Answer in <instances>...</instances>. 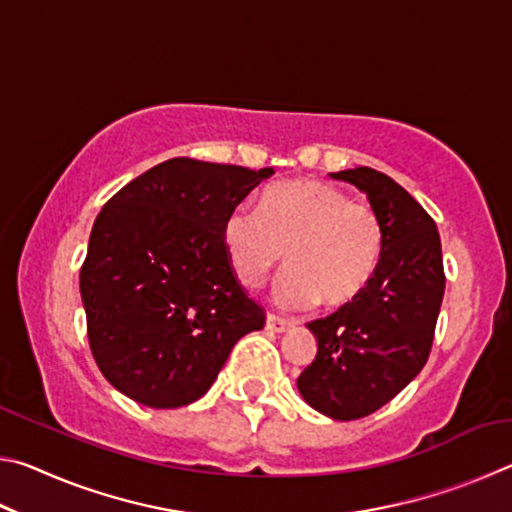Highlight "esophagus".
Here are the masks:
<instances>
[{"mask_svg":"<svg viewBox=\"0 0 512 512\" xmlns=\"http://www.w3.org/2000/svg\"><path fill=\"white\" fill-rule=\"evenodd\" d=\"M291 327H293L291 320L277 318V316H273V314H268V316H266V329H268V332L280 334V332H287V329H291Z\"/></svg>","mask_w":512,"mask_h":512,"instance_id":"1","label":"esophagus"}]
</instances>
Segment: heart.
I'll use <instances>...</instances> for the list:
<instances>
[{
    "mask_svg": "<svg viewBox=\"0 0 512 512\" xmlns=\"http://www.w3.org/2000/svg\"><path fill=\"white\" fill-rule=\"evenodd\" d=\"M221 241L244 287H257L287 257L289 268L273 289L282 307L302 309L318 300L343 307L375 275L384 232L377 212L368 203L350 201L339 187L289 180L266 189L259 212L237 205L225 214Z\"/></svg>",
    "mask_w": 512,
    "mask_h": 512,
    "instance_id": "heart-1",
    "label": "heart"
}]
</instances>
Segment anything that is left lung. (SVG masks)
Listing matches in <instances>:
<instances>
[{"label": "left lung", "instance_id": "obj_1", "mask_svg": "<svg viewBox=\"0 0 512 512\" xmlns=\"http://www.w3.org/2000/svg\"><path fill=\"white\" fill-rule=\"evenodd\" d=\"M366 194L384 246L366 289L332 316L307 323L316 359L298 377L305 402L332 420L375 413L420 375L443 305L440 235L424 207L370 167L329 173Z\"/></svg>", "mask_w": 512, "mask_h": 512}]
</instances>
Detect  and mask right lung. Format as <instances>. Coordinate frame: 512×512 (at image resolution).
<instances>
[{
	"label": "right lung",
	"instance_id": "add662e5",
	"mask_svg": "<svg viewBox=\"0 0 512 512\" xmlns=\"http://www.w3.org/2000/svg\"><path fill=\"white\" fill-rule=\"evenodd\" d=\"M273 173L173 158L103 205L81 298L94 361L119 393L151 409L192 404L241 336L264 327L232 273L221 225Z\"/></svg>",
	"mask_w": 512,
	"mask_h": 512
}]
</instances>
